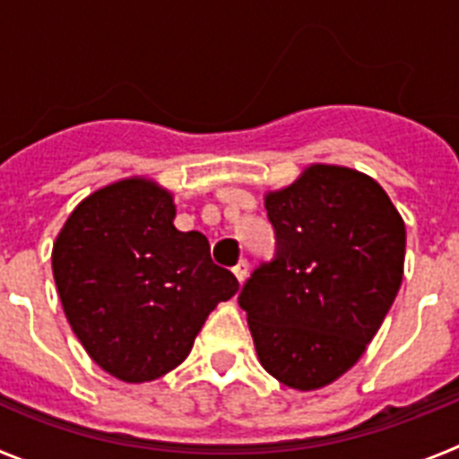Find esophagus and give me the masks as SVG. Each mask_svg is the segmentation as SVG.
<instances>
[{
	"label": "esophagus",
	"instance_id": "obj_1",
	"mask_svg": "<svg viewBox=\"0 0 459 459\" xmlns=\"http://www.w3.org/2000/svg\"><path fill=\"white\" fill-rule=\"evenodd\" d=\"M232 271H234V275H237L238 285H243V280L248 278V262H246V259H241V262H238Z\"/></svg>",
	"mask_w": 459,
	"mask_h": 459
}]
</instances>
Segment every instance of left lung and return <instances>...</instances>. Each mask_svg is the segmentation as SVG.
Returning <instances> with one entry per match:
<instances>
[{"label": "left lung", "mask_w": 459, "mask_h": 459, "mask_svg": "<svg viewBox=\"0 0 459 459\" xmlns=\"http://www.w3.org/2000/svg\"><path fill=\"white\" fill-rule=\"evenodd\" d=\"M275 255L246 280L259 363L296 391H315L350 370L403 285L404 222L368 174L310 165L264 197Z\"/></svg>", "instance_id": "left-lung-1"}]
</instances>
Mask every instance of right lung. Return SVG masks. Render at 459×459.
<instances>
[{
    "instance_id": "obj_1",
    "label": "right lung",
    "mask_w": 459,
    "mask_h": 459,
    "mask_svg": "<svg viewBox=\"0 0 459 459\" xmlns=\"http://www.w3.org/2000/svg\"><path fill=\"white\" fill-rule=\"evenodd\" d=\"M172 193L133 177L84 197L56 237L52 273L73 333L128 384L184 363L209 312L238 280L211 262L202 232L174 227Z\"/></svg>"
}]
</instances>
